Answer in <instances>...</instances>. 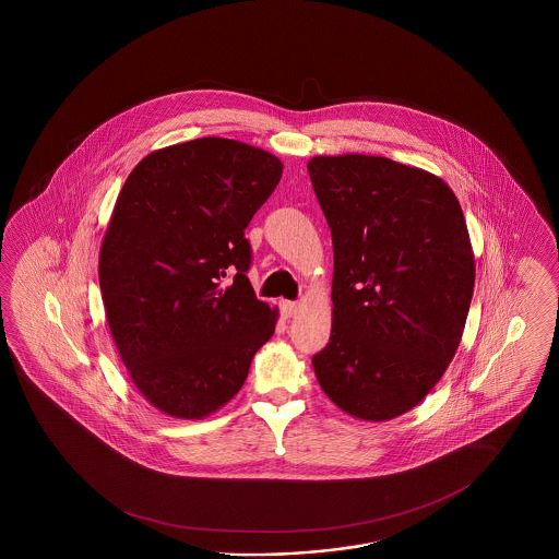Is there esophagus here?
I'll list each match as a JSON object with an SVG mask.
<instances>
[{
    "instance_id": "34e87169",
    "label": "esophagus",
    "mask_w": 559,
    "mask_h": 559,
    "mask_svg": "<svg viewBox=\"0 0 559 559\" xmlns=\"http://www.w3.org/2000/svg\"><path fill=\"white\" fill-rule=\"evenodd\" d=\"M281 311H283L285 318H293L299 311V305L295 301H281Z\"/></svg>"
}]
</instances>
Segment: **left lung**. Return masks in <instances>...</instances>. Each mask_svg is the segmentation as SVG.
<instances>
[{
  "instance_id": "obj_1",
  "label": "left lung",
  "mask_w": 559,
  "mask_h": 559,
  "mask_svg": "<svg viewBox=\"0 0 559 559\" xmlns=\"http://www.w3.org/2000/svg\"><path fill=\"white\" fill-rule=\"evenodd\" d=\"M309 178L332 231V334L311 358L323 393L367 423L418 406L457 353L475 260L439 176L377 155H316Z\"/></svg>"
}]
</instances>
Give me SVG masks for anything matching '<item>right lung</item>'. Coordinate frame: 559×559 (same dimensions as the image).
<instances>
[{
	"label": "right lung",
	"mask_w": 559,
	"mask_h": 559,
	"mask_svg": "<svg viewBox=\"0 0 559 559\" xmlns=\"http://www.w3.org/2000/svg\"><path fill=\"white\" fill-rule=\"evenodd\" d=\"M281 176L272 153L203 136L150 153L120 190L102 239V301L131 381L171 418L225 406L274 334L278 311L246 276L243 229Z\"/></svg>",
	"instance_id": "1"
}]
</instances>
